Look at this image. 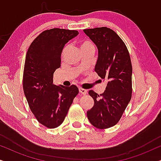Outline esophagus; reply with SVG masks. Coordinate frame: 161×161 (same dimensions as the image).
<instances>
[{
  "instance_id": "1",
  "label": "esophagus",
  "mask_w": 161,
  "mask_h": 161,
  "mask_svg": "<svg viewBox=\"0 0 161 161\" xmlns=\"http://www.w3.org/2000/svg\"><path fill=\"white\" fill-rule=\"evenodd\" d=\"M79 92H80V93L82 94H87V90L83 89V88H79Z\"/></svg>"
}]
</instances>
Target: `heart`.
I'll use <instances>...</instances> for the list:
<instances>
[{
  "instance_id": "obj_1",
  "label": "heart",
  "mask_w": 161,
  "mask_h": 161,
  "mask_svg": "<svg viewBox=\"0 0 161 161\" xmlns=\"http://www.w3.org/2000/svg\"><path fill=\"white\" fill-rule=\"evenodd\" d=\"M89 47H94V45L92 42H90L89 40H83L80 42V48L81 50L87 49V48H89ZM65 50H66V47L63 50V53H64Z\"/></svg>"
}]
</instances>
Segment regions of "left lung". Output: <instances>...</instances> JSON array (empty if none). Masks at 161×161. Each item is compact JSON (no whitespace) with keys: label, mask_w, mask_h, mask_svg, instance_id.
<instances>
[{"label":"left lung","mask_w":161,"mask_h":161,"mask_svg":"<svg viewBox=\"0 0 161 161\" xmlns=\"http://www.w3.org/2000/svg\"><path fill=\"white\" fill-rule=\"evenodd\" d=\"M83 31L98 48L94 70L101 78L108 80L103 94L89 92L94 104L87 111V117L94 127L107 129L117 124L131 100L130 56L124 42L111 28H89Z\"/></svg>","instance_id":"8db88e82"}]
</instances>
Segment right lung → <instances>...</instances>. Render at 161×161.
<instances>
[{
	"mask_svg": "<svg viewBox=\"0 0 161 161\" xmlns=\"http://www.w3.org/2000/svg\"><path fill=\"white\" fill-rule=\"evenodd\" d=\"M78 34L75 30H45L32 42L26 54L24 94L37 121L47 128L61 125L79 93L76 86H56L53 80L54 72L61 66V54L65 44Z\"/></svg>",
	"mask_w": 161,
	"mask_h": 161,
	"instance_id": "obj_1",
	"label": "right lung"
}]
</instances>
